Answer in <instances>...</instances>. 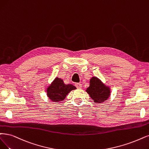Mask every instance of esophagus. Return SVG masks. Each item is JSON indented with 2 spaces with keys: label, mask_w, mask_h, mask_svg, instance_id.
<instances>
[{
  "label": "esophagus",
  "mask_w": 149,
  "mask_h": 149,
  "mask_svg": "<svg viewBox=\"0 0 149 149\" xmlns=\"http://www.w3.org/2000/svg\"><path fill=\"white\" fill-rule=\"evenodd\" d=\"M75 86H76L77 88L78 89H81V88H82V85H81V84L80 83L76 84H75Z\"/></svg>",
  "instance_id": "obj_1"
}]
</instances>
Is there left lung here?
<instances>
[{
  "instance_id": "1",
  "label": "left lung",
  "mask_w": 149,
  "mask_h": 149,
  "mask_svg": "<svg viewBox=\"0 0 149 149\" xmlns=\"http://www.w3.org/2000/svg\"><path fill=\"white\" fill-rule=\"evenodd\" d=\"M86 92L96 103L106 102L111 95V87L107 86L96 77H92L90 80V86Z\"/></svg>"
}]
</instances>
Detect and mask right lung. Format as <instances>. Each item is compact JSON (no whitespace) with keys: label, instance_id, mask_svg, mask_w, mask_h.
Masks as SVG:
<instances>
[{"label":"right lung","instance_id":"1","mask_svg":"<svg viewBox=\"0 0 149 149\" xmlns=\"http://www.w3.org/2000/svg\"><path fill=\"white\" fill-rule=\"evenodd\" d=\"M77 88L72 84H65L63 79L56 77L46 88L47 96L51 101H63L69 93Z\"/></svg>","mask_w":149,"mask_h":149}]
</instances>
